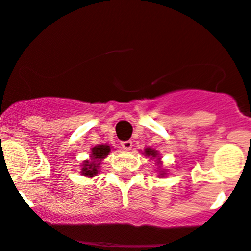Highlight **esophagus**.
<instances>
[{"label": "esophagus", "instance_id": "esophagus-1", "mask_svg": "<svg viewBox=\"0 0 251 251\" xmlns=\"http://www.w3.org/2000/svg\"><path fill=\"white\" fill-rule=\"evenodd\" d=\"M132 141H124V142H121V147L124 148L125 151H130L131 148H132Z\"/></svg>", "mask_w": 251, "mask_h": 251}]
</instances>
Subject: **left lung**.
Masks as SVG:
<instances>
[{
  "label": "left lung",
  "mask_w": 251,
  "mask_h": 251,
  "mask_svg": "<svg viewBox=\"0 0 251 251\" xmlns=\"http://www.w3.org/2000/svg\"><path fill=\"white\" fill-rule=\"evenodd\" d=\"M146 154L147 155H152V157H155L157 155V152H155L154 150H151V148H146Z\"/></svg>",
  "instance_id": "8db88e82"
}]
</instances>
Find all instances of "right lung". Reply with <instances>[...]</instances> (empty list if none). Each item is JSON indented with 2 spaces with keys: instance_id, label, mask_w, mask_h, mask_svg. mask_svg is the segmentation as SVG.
Wrapping results in <instances>:
<instances>
[{
  "instance_id": "right-lung-1",
  "label": "right lung",
  "mask_w": 251,
  "mask_h": 251,
  "mask_svg": "<svg viewBox=\"0 0 251 251\" xmlns=\"http://www.w3.org/2000/svg\"><path fill=\"white\" fill-rule=\"evenodd\" d=\"M109 152H110V147L106 145H99L92 148V159L91 162H88V160L84 162L83 168H82V174L86 175V176H94L98 173V162L104 159L109 154Z\"/></svg>"
}]
</instances>
